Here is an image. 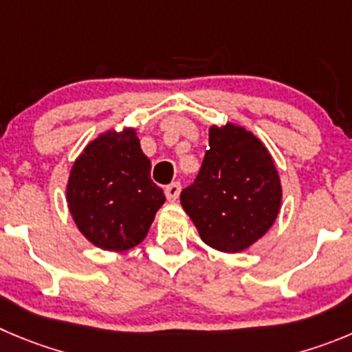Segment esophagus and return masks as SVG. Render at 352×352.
Masks as SVG:
<instances>
[{
    "mask_svg": "<svg viewBox=\"0 0 352 352\" xmlns=\"http://www.w3.org/2000/svg\"><path fill=\"white\" fill-rule=\"evenodd\" d=\"M165 195H166V199H168V201H172V203L177 201V198H179V195H180V184L173 182V184H170V186H166Z\"/></svg>",
    "mask_w": 352,
    "mask_h": 352,
    "instance_id": "esophagus-1",
    "label": "esophagus"
}]
</instances>
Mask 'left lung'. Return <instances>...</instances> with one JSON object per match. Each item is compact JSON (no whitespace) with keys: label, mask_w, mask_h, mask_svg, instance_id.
Wrapping results in <instances>:
<instances>
[{"label":"left lung","mask_w":352,"mask_h":352,"mask_svg":"<svg viewBox=\"0 0 352 352\" xmlns=\"http://www.w3.org/2000/svg\"><path fill=\"white\" fill-rule=\"evenodd\" d=\"M195 184L180 203L203 243L238 254L262 238L281 208V180L267 147L254 131L231 123L213 124Z\"/></svg>","instance_id":"1"}]
</instances>
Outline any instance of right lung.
Listing matches in <instances>:
<instances>
[{
  "mask_svg": "<svg viewBox=\"0 0 352 352\" xmlns=\"http://www.w3.org/2000/svg\"><path fill=\"white\" fill-rule=\"evenodd\" d=\"M65 199L78 231L97 248L126 252L139 245L165 195L151 180L137 128L106 130L88 142L69 173Z\"/></svg>",
  "mask_w": 352,
  "mask_h": 352,
  "instance_id": "obj_1",
  "label": "right lung"
}]
</instances>
